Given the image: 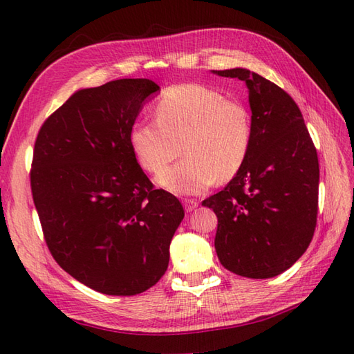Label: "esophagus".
<instances>
[{"label":"esophagus","instance_id":"esophagus-1","mask_svg":"<svg viewBox=\"0 0 354 354\" xmlns=\"http://www.w3.org/2000/svg\"><path fill=\"white\" fill-rule=\"evenodd\" d=\"M199 204L196 201H193V199H184V207H185V212L187 213H190V212H193L194 208H196Z\"/></svg>","mask_w":354,"mask_h":354}]
</instances>
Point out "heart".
I'll list each match as a JSON object with an SVG mask.
<instances>
[{
    "instance_id": "b5f03b06",
    "label": "heart",
    "mask_w": 354,
    "mask_h": 354,
    "mask_svg": "<svg viewBox=\"0 0 354 354\" xmlns=\"http://www.w3.org/2000/svg\"><path fill=\"white\" fill-rule=\"evenodd\" d=\"M156 122H138L129 133L142 169L160 173L181 152L183 161L164 170L158 183L171 193L198 194L217 179L234 178L252 142L246 104L196 84L167 88L155 104Z\"/></svg>"
}]
</instances>
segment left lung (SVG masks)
Here are the masks:
<instances>
[{"label":"left lung","mask_w":354,"mask_h":354,"mask_svg":"<svg viewBox=\"0 0 354 354\" xmlns=\"http://www.w3.org/2000/svg\"><path fill=\"white\" fill-rule=\"evenodd\" d=\"M243 80L250 93L252 142L243 167L202 205L217 216L214 248L240 277L284 272L309 248L318 214L317 149L292 97L245 68L214 71Z\"/></svg>","instance_id":"left-lung-1"}]
</instances>
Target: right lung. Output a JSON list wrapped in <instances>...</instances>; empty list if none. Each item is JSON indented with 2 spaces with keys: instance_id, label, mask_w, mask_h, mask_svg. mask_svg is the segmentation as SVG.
I'll return each mask as SVG.
<instances>
[{
  "instance_id": "add662e5",
  "label": "right lung",
  "mask_w": 354,
  "mask_h": 354,
  "mask_svg": "<svg viewBox=\"0 0 354 354\" xmlns=\"http://www.w3.org/2000/svg\"><path fill=\"white\" fill-rule=\"evenodd\" d=\"M149 79L79 89L36 137L30 185L45 243L65 272L106 295L131 297L165 274L184 219L178 198L153 184L129 133Z\"/></svg>"
}]
</instances>
